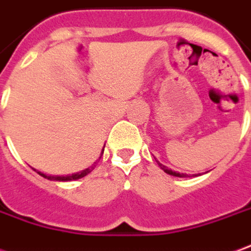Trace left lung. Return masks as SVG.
<instances>
[{
    "label": "left lung",
    "instance_id": "obj_1",
    "mask_svg": "<svg viewBox=\"0 0 251 251\" xmlns=\"http://www.w3.org/2000/svg\"><path fill=\"white\" fill-rule=\"evenodd\" d=\"M157 164H159V167L162 168V170H163V171H164V173H167V174L173 175V176H180V178H183V176H186V175H185V174H179V173H175V171H173V170H170V168H167V167H166V166H163L162 163L157 162Z\"/></svg>",
    "mask_w": 251,
    "mask_h": 251
}]
</instances>
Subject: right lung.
Listing matches in <instances>:
<instances>
[{"label":"right lung","instance_id":"1","mask_svg":"<svg viewBox=\"0 0 251 251\" xmlns=\"http://www.w3.org/2000/svg\"><path fill=\"white\" fill-rule=\"evenodd\" d=\"M95 168V164L94 166H91L89 168H85L84 171H81V173H77V174H72V175H66V176H51V175H49V176H46L45 174H42V173H39V175H42V176H45V178H47V179H52V180H72V179H80V178H83V176H85L87 174H89L92 170Z\"/></svg>","mask_w":251,"mask_h":251}]
</instances>
